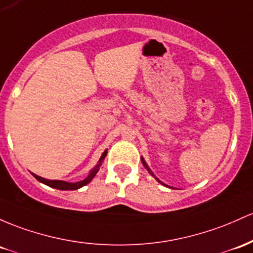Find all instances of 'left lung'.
<instances>
[{"mask_svg":"<svg viewBox=\"0 0 253 253\" xmlns=\"http://www.w3.org/2000/svg\"><path fill=\"white\" fill-rule=\"evenodd\" d=\"M141 163H143V166H144V167H145V169H146V170H148V171H149V173H150V174H151V175H152V176H154V177H155V179H156L158 182H160V184H162V185H165V186H167V187H169V186H168V185L163 184V182H162V181H160V180H158V179H157V177H156V176H155V174H154V173H152V170H151V169H150V168H149L148 163H146V162H145V160H144V158H143V157H141ZM170 188H173V187H170Z\"/></svg>","mask_w":253,"mask_h":253,"instance_id":"obj_1","label":"left lung"}]
</instances>
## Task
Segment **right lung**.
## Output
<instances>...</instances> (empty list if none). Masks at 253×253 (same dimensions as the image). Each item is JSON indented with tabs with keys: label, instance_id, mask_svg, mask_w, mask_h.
Wrapping results in <instances>:
<instances>
[{
	"label": "right lung",
	"instance_id": "add662e5",
	"mask_svg": "<svg viewBox=\"0 0 253 253\" xmlns=\"http://www.w3.org/2000/svg\"><path fill=\"white\" fill-rule=\"evenodd\" d=\"M107 150H104V152L102 154L101 158L98 160V162H97V165L93 167L92 169L90 170V173H88V175L85 177L84 180H82V181H78V182H67V181H62V180H48V179H44V177L42 176H38L36 175V174L32 173V175L36 177V179L38 180V181L42 182V184L46 185V186H50V187L52 188H56V190H61V191H67V190H78V188L83 187V186L87 185L88 182L91 181V180L95 177V175L97 173H98L99 170V167L102 166V163H103L105 156H107Z\"/></svg>",
	"mask_w": 253,
	"mask_h": 253
}]
</instances>
